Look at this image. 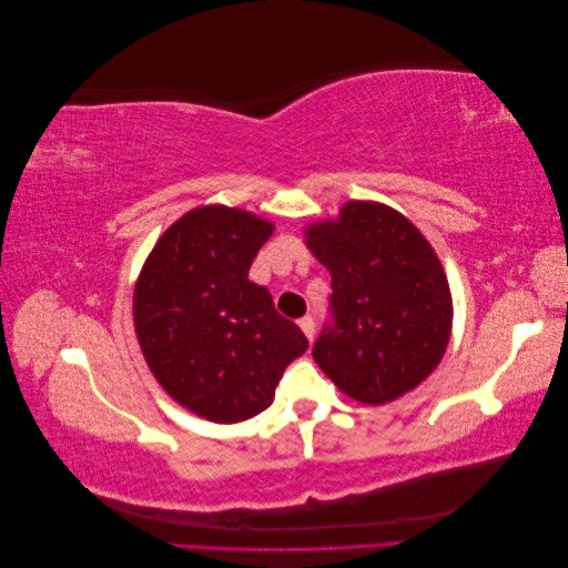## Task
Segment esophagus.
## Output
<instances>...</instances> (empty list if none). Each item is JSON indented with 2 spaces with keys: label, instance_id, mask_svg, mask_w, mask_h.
Returning a JSON list of instances; mask_svg holds the SVG:
<instances>
[{
  "label": "esophagus",
  "instance_id": "obj_1",
  "mask_svg": "<svg viewBox=\"0 0 568 568\" xmlns=\"http://www.w3.org/2000/svg\"><path fill=\"white\" fill-rule=\"evenodd\" d=\"M298 326L303 329V334L307 336V341H313V336H315V320L311 315H305V317L298 320Z\"/></svg>",
  "mask_w": 568,
  "mask_h": 568
}]
</instances>
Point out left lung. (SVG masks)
<instances>
[{
    "label": "left lung",
    "mask_w": 568,
    "mask_h": 568,
    "mask_svg": "<svg viewBox=\"0 0 568 568\" xmlns=\"http://www.w3.org/2000/svg\"><path fill=\"white\" fill-rule=\"evenodd\" d=\"M305 244L332 274V322L313 346L353 400L384 405L419 386L448 348L453 296L438 255L398 211L351 201L313 222Z\"/></svg>",
    "instance_id": "left-lung-1"
}]
</instances>
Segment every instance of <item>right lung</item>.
Returning <instances> with one entry per match:
<instances>
[{
  "label": "right lung",
  "mask_w": 568,
  "mask_h": 568,
  "mask_svg": "<svg viewBox=\"0 0 568 568\" xmlns=\"http://www.w3.org/2000/svg\"><path fill=\"white\" fill-rule=\"evenodd\" d=\"M253 213L203 205L153 246L134 286V329L168 395L217 424L261 415L284 369L307 351L248 267L272 234Z\"/></svg>",
  "instance_id": "obj_1"
}]
</instances>
